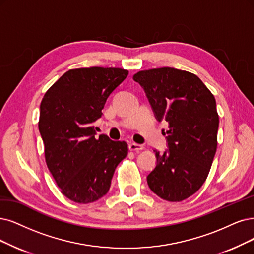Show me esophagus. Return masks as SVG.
Instances as JSON below:
<instances>
[{"instance_id": "34e87169", "label": "esophagus", "mask_w": 254, "mask_h": 254, "mask_svg": "<svg viewBox=\"0 0 254 254\" xmlns=\"http://www.w3.org/2000/svg\"><path fill=\"white\" fill-rule=\"evenodd\" d=\"M128 149L129 151H141V149H143V146L141 144H138V143H135V142H130L128 144Z\"/></svg>"}]
</instances>
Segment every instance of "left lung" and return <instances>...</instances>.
Here are the masks:
<instances>
[{"label": "left lung", "mask_w": 254, "mask_h": 254, "mask_svg": "<svg viewBox=\"0 0 254 254\" xmlns=\"http://www.w3.org/2000/svg\"><path fill=\"white\" fill-rule=\"evenodd\" d=\"M144 89L158 121L168 124V149L156 153L147 184L158 196L181 202L207 179L218 146L219 115L213 94L193 73L164 67L133 76Z\"/></svg>", "instance_id": "1"}]
</instances>
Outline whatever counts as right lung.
<instances>
[{"label": "right lung", "instance_id": "right-lung-1", "mask_svg": "<svg viewBox=\"0 0 254 254\" xmlns=\"http://www.w3.org/2000/svg\"><path fill=\"white\" fill-rule=\"evenodd\" d=\"M128 74L121 68H78L65 72L45 93L39 129L45 160L62 193L88 204L105 195L117 165L127 155L125 141L95 137L93 122L110 94Z\"/></svg>", "mask_w": 254, "mask_h": 254}]
</instances>
